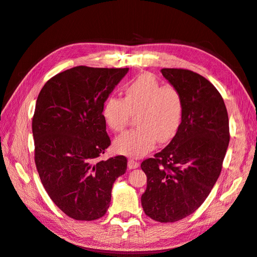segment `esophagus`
I'll return each mask as SVG.
<instances>
[{"mask_svg": "<svg viewBox=\"0 0 257 257\" xmlns=\"http://www.w3.org/2000/svg\"><path fill=\"white\" fill-rule=\"evenodd\" d=\"M127 167H128L130 169H135V168L139 167V162L134 161L133 159H130L128 162H127Z\"/></svg>", "mask_w": 257, "mask_h": 257, "instance_id": "esophagus-1", "label": "esophagus"}]
</instances>
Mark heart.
<instances>
[{"label":"heart","mask_w":257,"mask_h":257,"mask_svg":"<svg viewBox=\"0 0 257 257\" xmlns=\"http://www.w3.org/2000/svg\"><path fill=\"white\" fill-rule=\"evenodd\" d=\"M136 112L138 126L116 137L113 143L116 152L132 158L143 157L158 142L166 143L176 135L183 113L181 93L174 85H163L151 74H142L126 84L124 98L108 96L102 113L106 125L119 133Z\"/></svg>","instance_id":"1"}]
</instances>
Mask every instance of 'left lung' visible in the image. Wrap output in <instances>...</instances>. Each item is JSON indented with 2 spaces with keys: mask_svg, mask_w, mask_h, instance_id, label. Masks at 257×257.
<instances>
[{
  "mask_svg": "<svg viewBox=\"0 0 257 257\" xmlns=\"http://www.w3.org/2000/svg\"><path fill=\"white\" fill-rule=\"evenodd\" d=\"M161 72L181 93L183 113L169 145L142 163V205L152 220L173 223L192 214L211 192L228 147L229 123L221 94L205 77L183 68Z\"/></svg>",
  "mask_w": 257,
  "mask_h": 257,
  "instance_id": "obj_1",
  "label": "left lung"
}]
</instances>
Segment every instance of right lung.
Segmentation results:
<instances>
[{
    "label": "right lung",
    "instance_id": "right-lung-1",
    "mask_svg": "<svg viewBox=\"0 0 257 257\" xmlns=\"http://www.w3.org/2000/svg\"><path fill=\"white\" fill-rule=\"evenodd\" d=\"M128 68L76 66L57 74L38 94L32 120L34 160L49 197L74 220L94 221L109 208L123 155L99 157L110 146L103 105Z\"/></svg>",
    "mask_w": 257,
    "mask_h": 257
}]
</instances>
